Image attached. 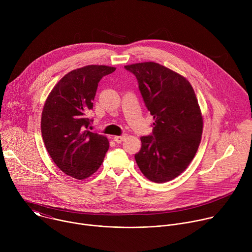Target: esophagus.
<instances>
[{
    "label": "esophagus",
    "mask_w": 252,
    "mask_h": 252,
    "mask_svg": "<svg viewBox=\"0 0 252 252\" xmlns=\"http://www.w3.org/2000/svg\"><path fill=\"white\" fill-rule=\"evenodd\" d=\"M125 138H126V134H124V135H117V136L114 137V140H115L117 143H121Z\"/></svg>",
    "instance_id": "esophagus-1"
}]
</instances>
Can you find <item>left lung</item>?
<instances>
[{
  "label": "left lung",
  "instance_id": "left-lung-1",
  "mask_svg": "<svg viewBox=\"0 0 252 252\" xmlns=\"http://www.w3.org/2000/svg\"><path fill=\"white\" fill-rule=\"evenodd\" d=\"M138 83L154 117L153 134L141 136L135 161L148 179L162 184L183 173L193 159L201 140L203 122L189 82L154 62L125 65Z\"/></svg>",
  "mask_w": 252,
  "mask_h": 252
}]
</instances>
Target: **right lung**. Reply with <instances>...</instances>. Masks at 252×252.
Segmentation results:
<instances>
[{
    "label": "right lung",
    "instance_id": "add662e5",
    "mask_svg": "<svg viewBox=\"0 0 252 252\" xmlns=\"http://www.w3.org/2000/svg\"><path fill=\"white\" fill-rule=\"evenodd\" d=\"M116 70L91 64L67 73L50 93L42 113L41 129L46 149L57 166L80 179L93 175L101 165L110 143L104 135L89 129L97 84Z\"/></svg>",
    "mask_w": 252,
    "mask_h": 252
}]
</instances>
